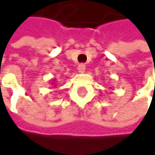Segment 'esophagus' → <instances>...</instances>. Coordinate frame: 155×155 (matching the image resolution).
<instances>
[{
  "label": "esophagus",
  "instance_id": "34e87169",
  "mask_svg": "<svg viewBox=\"0 0 155 155\" xmlns=\"http://www.w3.org/2000/svg\"><path fill=\"white\" fill-rule=\"evenodd\" d=\"M78 72L79 74H83L84 72H85V66H84L83 64H79L78 66Z\"/></svg>",
  "mask_w": 155,
  "mask_h": 155
}]
</instances>
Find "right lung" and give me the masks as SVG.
Masks as SVG:
<instances>
[{"instance_id": "right-lung-1", "label": "right lung", "mask_w": 155, "mask_h": 155, "mask_svg": "<svg viewBox=\"0 0 155 155\" xmlns=\"http://www.w3.org/2000/svg\"><path fill=\"white\" fill-rule=\"evenodd\" d=\"M50 83H51V84H54V85H55V82H54V81H53V82H50Z\"/></svg>"}]
</instances>
